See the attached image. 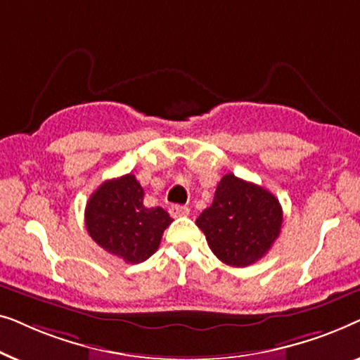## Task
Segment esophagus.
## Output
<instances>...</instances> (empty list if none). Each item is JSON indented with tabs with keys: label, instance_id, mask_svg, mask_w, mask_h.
Masks as SVG:
<instances>
[{
	"label": "esophagus",
	"instance_id": "1",
	"mask_svg": "<svg viewBox=\"0 0 360 360\" xmlns=\"http://www.w3.org/2000/svg\"><path fill=\"white\" fill-rule=\"evenodd\" d=\"M169 213H170L172 218H180V216H188L190 214V208H186V206L175 205V206H170Z\"/></svg>",
	"mask_w": 360,
	"mask_h": 360
}]
</instances>
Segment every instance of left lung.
I'll use <instances>...</instances> for the list:
<instances>
[{
    "label": "left lung",
    "mask_w": 360,
    "mask_h": 360,
    "mask_svg": "<svg viewBox=\"0 0 360 360\" xmlns=\"http://www.w3.org/2000/svg\"><path fill=\"white\" fill-rule=\"evenodd\" d=\"M282 221V206L269 190L228 174L216 186L213 203L198 216L196 226L221 262L248 267L269 252Z\"/></svg>",
    "instance_id": "obj_1"
}]
</instances>
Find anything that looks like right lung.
I'll use <instances>...</instances> for the list:
<instances>
[{"instance_id":"1","label":"right lung","mask_w":360,"mask_h":360,"mask_svg":"<svg viewBox=\"0 0 360 360\" xmlns=\"http://www.w3.org/2000/svg\"><path fill=\"white\" fill-rule=\"evenodd\" d=\"M170 223L169 213L160 206L146 208L144 190L132 174L101 184L85 208L91 239L127 264L149 259Z\"/></svg>"}]
</instances>
